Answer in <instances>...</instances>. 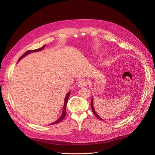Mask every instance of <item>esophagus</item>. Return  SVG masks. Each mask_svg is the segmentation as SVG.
I'll use <instances>...</instances> for the list:
<instances>
[{"mask_svg":"<svg viewBox=\"0 0 155 155\" xmlns=\"http://www.w3.org/2000/svg\"><path fill=\"white\" fill-rule=\"evenodd\" d=\"M87 81L85 79H79L78 81V85L79 87H85L87 85Z\"/></svg>","mask_w":155,"mask_h":155,"instance_id":"obj_1","label":"esophagus"}]
</instances>
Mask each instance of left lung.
<instances>
[{
	"label": "left lung",
	"mask_w": 155,
	"mask_h": 155,
	"mask_svg": "<svg viewBox=\"0 0 155 155\" xmlns=\"http://www.w3.org/2000/svg\"><path fill=\"white\" fill-rule=\"evenodd\" d=\"M91 109H92V112H93V114H94L97 118H99L100 120H102L100 117H99V116H98L97 114H96V112H95V110H94V106H93V99L92 98V100H91Z\"/></svg>",
	"instance_id": "1"
}]
</instances>
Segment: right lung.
Wrapping results in <instances>:
<instances>
[{
    "mask_svg": "<svg viewBox=\"0 0 155 155\" xmlns=\"http://www.w3.org/2000/svg\"><path fill=\"white\" fill-rule=\"evenodd\" d=\"M44 47H45V45H43V46H42L41 48H38V49H36V50H28V51H27L26 53H25L24 54H23L21 57L19 58V59H18V61H19L20 59H21L22 58H24L25 55H26L27 54H30V53H31V52H34V51H41V50H43V48H44ZM70 91L67 94V96H66V97H65V98H64V107H63V113H62V115H61V116L60 117V118L57 120V121H55V122H54V123H52V124H50V125H54V124H58V123H59V122H61V121L63 119H64V118L65 117V116H66V113H67V112H66V107H67V101H68V97H69V96H70Z\"/></svg>",
    "mask_w": 155,
    "mask_h": 155,
    "instance_id": "obj_1",
    "label": "right lung"
}]
</instances>
